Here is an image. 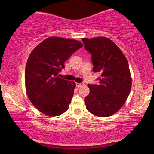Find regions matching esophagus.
I'll use <instances>...</instances> for the list:
<instances>
[{
    "mask_svg": "<svg viewBox=\"0 0 154 154\" xmlns=\"http://www.w3.org/2000/svg\"><path fill=\"white\" fill-rule=\"evenodd\" d=\"M83 85H84V83H76V85L78 88L82 87Z\"/></svg>",
    "mask_w": 154,
    "mask_h": 154,
    "instance_id": "esophagus-1",
    "label": "esophagus"
}]
</instances>
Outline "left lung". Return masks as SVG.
<instances>
[{"instance_id": "8db88e82", "label": "left lung", "mask_w": 154, "mask_h": 154, "mask_svg": "<svg viewBox=\"0 0 154 154\" xmlns=\"http://www.w3.org/2000/svg\"><path fill=\"white\" fill-rule=\"evenodd\" d=\"M84 48L92 55L93 71L100 72L98 84H88L85 97L88 111L98 117H109L126 102L132 85L128 62L116 44L99 36L82 38Z\"/></svg>"}]
</instances>
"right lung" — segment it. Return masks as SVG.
Wrapping results in <instances>:
<instances>
[{"label": "right lung", "mask_w": 154, "mask_h": 154, "mask_svg": "<svg viewBox=\"0 0 154 154\" xmlns=\"http://www.w3.org/2000/svg\"><path fill=\"white\" fill-rule=\"evenodd\" d=\"M82 47L77 40L51 36L31 52L26 65V89L31 103L43 113L57 116L69 109L75 83L58 75L64 62Z\"/></svg>", "instance_id": "obj_1"}]
</instances>
